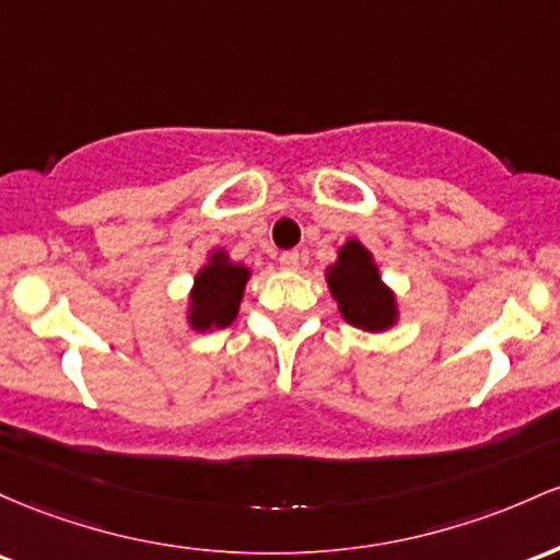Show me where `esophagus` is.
Wrapping results in <instances>:
<instances>
[{"mask_svg":"<svg viewBox=\"0 0 560 560\" xmlns=\"http://www.w3.org/2000/svg\"><path fill=\"white\" fill-rule=\"evenodd\" d=\"M299 259H301L299 250H282V254H280V267L282 269H296L299 267Z\"/></svg>","mask_w":560,"mask_h":560,"instance_id":"esophagus-1","label":"esophagus"}]
</instances>
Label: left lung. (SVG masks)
Returning a JSON list of instances; mask_svg holds the SVG:
<instances>
[{
  "label": "left lung",
  "instance_id": "obj_1",
  "mask_svg": "<svg viewBox=\"0 0 560 560\" xmlns=\"http://www.w3.org/2000/svg\"><path fill=\"white\" fill-rule=\"evenodd\" d=\"M332 299L343 319L362 330H383L394 323V296L381 282L378 267L357 241H349L328 272Z\"/></svg>",
  "mask_w": 560,
  "mask_h": 560
}]
</instances>
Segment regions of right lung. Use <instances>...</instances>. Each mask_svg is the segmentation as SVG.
<instances>
[{
	"label": "right lung",
	"instance_id": "right-lung-1",
	"mask_svg": "<svg viewBox=\"0 0 560 560\" xmlns=\"http://www.w3.org/2000/svg\"><path fill=\"white\" fill-rule=\"evenodd\" d=\"M246 280V267L230 264L224 254H213L209 267H203V272H198L196 288H192V328H228L232 319H235L237 306H241Z\"/></svg>",
	"mask_w": 560,
	"mask_h": 560
}]
</instances>
